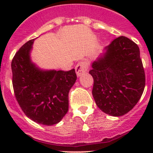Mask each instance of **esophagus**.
<instances>
[{"mask_svg": "<svg viewBox=\"0 0 153 153\" xmlns=\"http://www.w3.org/2000/svg\"><path fill=\"white\" fill-rule=\"evenodd\" d=\"M87 68H88L87 64L85 62L81 61L79 63H78L75 67L76 74L77 76H80L83 75L86 70H87Z\"/></svg>", "mask_w": 153, "mask_h": 153, "instance_id": "1", "label": "esophagus"}]
</instances>
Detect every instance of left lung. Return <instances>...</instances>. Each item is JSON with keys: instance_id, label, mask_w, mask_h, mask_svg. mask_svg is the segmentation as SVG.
Masks as SVG:
<instances>
[{"instance_id": "obj_1", "label": "left lung", "mask_w": 153, "mask_h": 153, "mask_svg": "<svg viewBox=\"0 0 153 153\" xmlns=\"http://www.w3.org/2000/svg\"><path fill=\"white\" fill-rule=\"evenodd\" d=\"M93 97L103 113L126 114L136 106L145 88V72L137 44L121 36L103 48L91 63Z\"/></svg>"}]
</instances>
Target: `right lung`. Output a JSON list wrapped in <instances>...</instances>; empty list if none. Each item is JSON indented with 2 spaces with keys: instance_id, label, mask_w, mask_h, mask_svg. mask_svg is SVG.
Listing matches in <instances>:
<instances>
[{
  "instance_id": "add662e5",
  "label": "right lung",
  "mask_w": 153,
  "mask_h": 153,
  "mask_svg": "<svg viewBox=\"0 0 153 153\" xmlns=\"http://www.w3.org/2000/svg\"><path fill=\"white\" fill-rule=\"evenodd\" d=\"M35 39L20 48L11 62L13 87L25 115L39 124L52 126L68 111L69 91L76 80L75 70H44L31 60Z\"/></svg>"
}]
</instances>
